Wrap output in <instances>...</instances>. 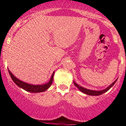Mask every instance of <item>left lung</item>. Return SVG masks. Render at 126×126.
<instances>
[{"mask_svg": "<svg viewBox=\"0 0 126 126\" xmlns=\"http://www.w3.org/2000/svg\"><path fill=\"white\" fill-rule=\"evenodd\" d=\"M117 81V79L115 80V81H114L112 83L110 84V85H109L108 87H106L105 89H103V90H97V91L92 90H89V89H87V88L82 87L79 85L78 84L75 83V81H74V85H75V86L77 87L78 88L81 92H82L83 93L85 94L90 95V96H99V95H101V94H102L105 93V92H108V91L109 90H110V88L114 85L116 81Z\"/></svg>", "mask_w": 126, "mask_h": 126, "instance_id": "left-lung-1", "label": "left lung"}]
</instances>
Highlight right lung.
<instances>
[{"label": "right lung", "instance_id": "1", "mask_svg": "<svg viewBox=\"0 0 126 126\" xmlns=\"http://www.w3.org/2000/svg\"><path fill=\"white\" fill-rule=\"evenodd\" d=\"M8 71H9V74L10 75L11 78H12V81L14 82V83L17 85L18 87H20L21 88H23L24 90L27 91V92L30 93H41L46 91L48 88L50 87L53 81L54 75L55 72L52 73L51 77L50 79L47 83L44 84H41V85H34V84H31L25 82L24 81H22L21 80L18 79L17 78H16L11 72L8 69Z\"/></svg>", "mask_w": 126, "mask_h": 126}]
</instances>
